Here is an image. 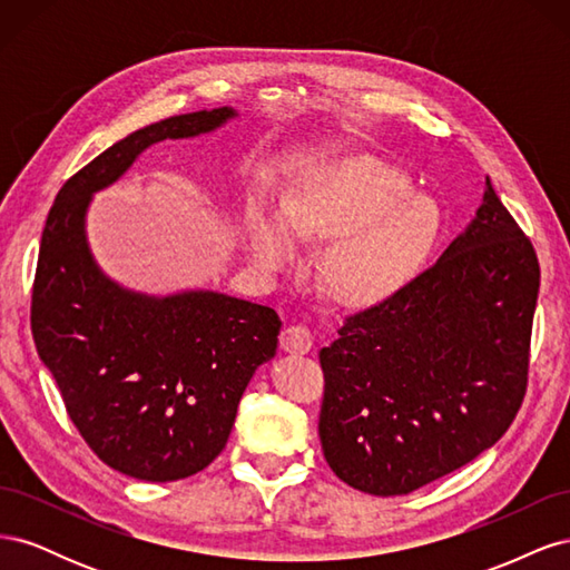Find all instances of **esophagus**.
I'll list each match as a JSON object with an SVG mask.
<instances>
[{
  "instance_id": "obj_1",
  "label": "esophagus",
  "mask_w": 570,
  "mask_h": 570,
  "mask_svg": "<svg viewBox=\"0 0 570 570\" xmlns=\"http://www.w3.org/2000/svg\"><path fill=\"white\" fill-rule=\"evenodd\" d=\"M281 347L289 354H308L314 350V337L306 325H287L281 333Z\"/></svg>"
}]
</instances>
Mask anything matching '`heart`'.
Masks as SVG:
<instances>
[{"label": "heart", "instance_id": "obj_1", "mask_svg": "<svg viewBox=\"0 0 570 570\" xmlns=\"http://www.w3.org/2000/svg\"><path fill=\"white\" fill-rule=\"evenodd\" d=\"M442 212L411 180L373 154H335L302 166L281 193L249 199L243 237L252 262L281 271L302 243H331L318 278L337 304L375 308L404 292L433 254Z\"/></svg>", "mask_w": 570, "mask_h": 570}]
</instances>
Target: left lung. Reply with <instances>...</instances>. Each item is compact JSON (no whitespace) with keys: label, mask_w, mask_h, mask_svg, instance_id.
I'll list each match as a JSON object with an SVG mask.
<instances>
[{"label":"left lung","mask_w":570,"mask_h":570,"mask_svg":"<svg viewBox=\"0 0 570 570\" xmlns=\"http://www.w3.org/2000/svg\"><path fill=\"white\" fill-rule=\"evenodd\" d=\"M538 292V256L485 178L438 264L321 350L318 438L333 473L394 497L490 450L523 402Z\"/></svg>","instance_id":"left-lung-1"}]
</instances>
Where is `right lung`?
<instances>
[{
  "instance_id": "1",
  "label": "right lung",
  "mask_w": 570,
  "mask_h": 570,
  "mask_svg": "<svg viewBox=\"0 0 570 570\" xmlns=\"http://www.w3.org/2000/svg\"><path fill=\"white\" fill-rule=\"evenodd\" d=\"M235 116L204 109L130 132L66 180L42 230L32 340L90 450L137 480L195 475L223 452L283 323L268 306L214 289L157 297L118 285L95 262L85 218L92 195L145 149L214 132Z\"/></svg>"
}]
</instances>
